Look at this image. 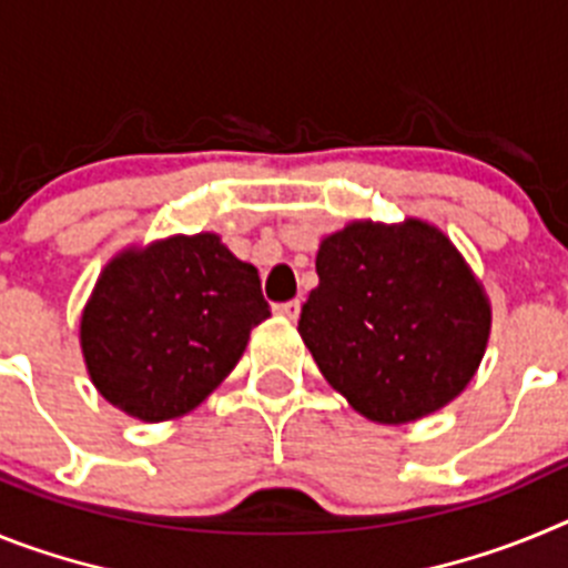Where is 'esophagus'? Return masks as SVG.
Returning <instances> with one entry per match:
<instances>
[{
	"instance_id": "34e87169",
	"label": "esophagus",
	"mask_w": 568,
	"mask_h": 568,
	"mask_svg": "<svg viewBox=\"0 0 568 568\" xmlns=\"http://www.w3.org/2000/svg\"><path fill=\"white\" fill-rule=\"evenodd\" d=\"M301 313V301H287V304H275V315H281V318L287 321H295Z\"/></svg>"
}]
</instances>
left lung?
<instances>
[{
	"instance_id": "left-lung-1",
	"label": "left lung",
	"mask_w": 568,
	"mask_h": 568,
	"mask_svg": "<svg viewBox=\"0 0 568 568\" xmlns=\"http://www.w3.org/2000/svg\"><path fill=\"white\" fill-rule=\"evenodd\" d=\"M298 333L321 375L375 424H409L466 389L491 329L484 284L424 219H358L321 239Z\"/></svg>"
}]
</instances>
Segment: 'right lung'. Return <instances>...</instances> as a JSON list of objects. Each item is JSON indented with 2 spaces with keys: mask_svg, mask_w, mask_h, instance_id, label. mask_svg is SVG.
I'll return each mask as SVG.
<instances>
[{
  "mask_svg": "<svg viewBox=\"0 0 568 568\" xmlns=\"http://www.w3.org/2000/svg\"><path fill=\"white\" fill-rule=\"evenodd\" d=\"M270 318L258 270L222 235L124 247L104 264L79 321L84 366L108 404L144 424L187 415L222 384Z\"/></svg>",
  "mask_w": 568,
  "mask_h": 568,
  "instance_id": "add662e5",
  "label": "right lung"
}]
</instances>
